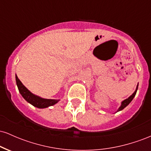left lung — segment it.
Masks as SVG:
<instances>
[{
    "label": "left lung",
    "instance_id": "obj_1",
    "mask_svg": "<svg viewBox=\"0 0 151 151\" xmlns=\"http://www.w3.org/2000/svg\"><path fill=\"white\" fill-rule=\"evenodd\" d=\"M138 84H137L136 89V90H135L134 92H133V93H132V94H131V96H129V98L126 99L125 100H124V101H121V106H119V108L118 109V110H117V111H116V112H118V111H120L123 110V109H124V108H125V107L129 105L130 103H131V101H132V100L133 99V98H134V97H135V96H136V92H137V90H138Z\"/></svg>",
    "mask_w": 151,
    "mask_h": 151
}]
</instances>
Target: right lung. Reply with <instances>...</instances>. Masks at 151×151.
Returning <instances> with one entry per match:
<instances>
[{"instance_id":"1","label":"right lung","mask_w":151,"mask_h":151,"mask_svg":"<svg viewBox=\"0 0 151 151\" xmlns=\"http://www.w3.org/2000/svg\"><path fill=\"white\" fill-rule=\"evenodd\" d=\"M15 80H16V84L18 86L19 92L20 93L21 96L24 98L26 101L29 104L34 106L35 107H37L38 109H45L47 107L51 106L58 103L60 99H44L34 94L29 91L25 86L22 84V83L18 79V76L15 74Z\"/></svg>"}]
</instances>
